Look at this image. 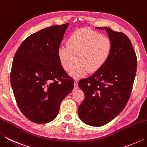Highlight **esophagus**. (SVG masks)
Instances as JSON below:
<instances>
[{"label": "esophagus", "mask_w": 147, "mask_h": 147, "mask_svg": "<svg viewBox=\"0 0 147 147\" xmlns=\"http://www.w3.org/2000/svg\"><path fill=\"white\" fill-rule=\"evenodd\" d=\"M78 88V82L77 80L74 81V89H77Z\"/></svg>", "instance_id": "34e87169"}]
</instances>
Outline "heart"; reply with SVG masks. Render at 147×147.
<instances>
[{"instance_id":"heart-1","label":"heart","mask_w":147,"mask_h":147,"mask_svg":"<svg viewBox=\"0 0 147 147\" xmlns=\"http://www.w3.org/2000/svg\"><path fill=\"white\" fill-rule=\"evenodd\" d=\"M112 44L108 37L88 29H80L72 34L67 45L58 47L57 56L61 67L66 72L76 64L70 74L76 79L88 73H97L105 65L110 56Z\"/></svg>"}]
</instances>
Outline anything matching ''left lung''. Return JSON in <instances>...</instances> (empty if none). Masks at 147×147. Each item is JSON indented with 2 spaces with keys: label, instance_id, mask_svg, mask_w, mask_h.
Listing matches in <instances>:
<instances>
[{
  "label": "left lung",
  "instance_id": "obj_1",
  "mask_svg": "<svg viewBox=\"0 0 147 147\" xmlns=\"http://www.w3.org/2000/svg\"><path fill=\"white\" fill-rule=\"evenodd\" d=\"M104 29L112 44L110 56L100 71L78 82L85 94L79 117L92 126H103L121 112L130 98L137 70L136 54L128 36Z\"/></svg>",
  "mask_w": 147,
  "mask_h": 147
}]
</instances>
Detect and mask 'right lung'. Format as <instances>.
Wrapping results in <instances>:
<instances>
[{
  "instance_id": "obj_1",
  "label": "right lung",
  "mask_w": 147,
  "mask_h": 147,
  "mask_svg": "<svg viewBox=\"0 0 147 147\" xmlns=\"http://www.w3.org/2000/svg\"><path fill=\"white\" fill-rule=\"evenodd\" d=\"M69 24L31 34L14 55L10 81L15 98L22 113L35 123L54 120L61 101L74 88V80L61 67L57 56Z\"/></svg>"
}]
</instances>
